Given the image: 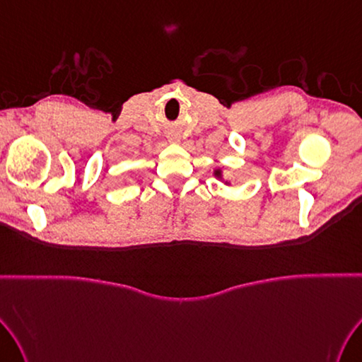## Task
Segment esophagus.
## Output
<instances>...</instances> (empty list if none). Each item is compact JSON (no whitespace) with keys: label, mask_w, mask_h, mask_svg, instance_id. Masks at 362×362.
I'll use <instances>...</instances> for the list:
<instances>
[{"label":"esophagus","mask_w":362,"mask_h":362,"mask_svg":"<svg viewBox=\"0 0 362 362\" xmlns=\"http://www.w3.org/2000/svg\"><path fill=\"white\" fill-rule=\"evenodd\" d=\"M173 141H177V139H173Z\"/></svg>","instance_id":"obj_1"}]
</instances>
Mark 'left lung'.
I'll list each match as a JSON object with an SVG mask.
<instances>
[{
    "label": "left lung",
    "mask_w": 362,
    "mask_h": 362,
    "mask_svg": "<svg viewBox=\"0 0 362 362\" xmlns=\"http://www.w3.org/2000/svg\"><path fill=\"white\" fill-rule=\"evenodd\" d=\"M215 177H218V179H221V177H223L221 169H216V171H215ZM226 183H228V182H226Z\"/></svg>",
    "instance_id": "left-lung-1"
}]
</instances>
